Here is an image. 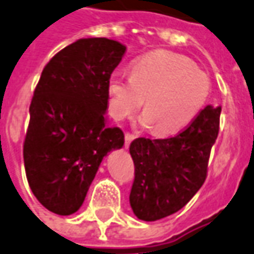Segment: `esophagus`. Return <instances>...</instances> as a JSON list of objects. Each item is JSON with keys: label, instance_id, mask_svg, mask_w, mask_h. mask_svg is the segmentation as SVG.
Masks as SVG:
<instances>
[{"label": "esophagus", "instance_id": "1", "mask_svg": "<svg viewBox=\"0 0 254 254\" xmlns=\"http://www.w3.org/2000/svg\"><path fill=\"white\" fill-rule=\"evenodd\" d=\"M134 135L130 134V133H127V134H125V148H129V146H130V142L134 140Z\"/></svg>", "mask_w": 254, "mask_h": 254}]
</instances>
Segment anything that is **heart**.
<instances>
[{"label": "heart", "instance_id": "obj_1", "mask_svg": "<svg viewBox=\"0 0 254 254\" xmlns=\"http://www.w3.org/2000/svg\"><path fill=\"white\" fill-rule=\"evenodd\" d=\"M209 94L206 73L187 57L168 50L141 56L131 64L130 75L116 71L108 82L109 110L114 119H127L144 104L141 124L160 135L188 127L200 114Z\"/></svg>", "mask_w": 254, "mask_h": 254}]
</instances>
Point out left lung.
<instances>
[{"instance_id":"8db88e82","label":"left lung","mask_w":254,"mask_h":254,"mask_svg":"<svg viewBox=\"0 0 254 254\" xmlns=\"http://www.w3.org/2000/svg\"><path fill=\"white\" fill-rule=\"evenodd\" d=\"M221 106L208 105L179 134L130 144L134 162L130 206L137 218L157 221L191 200L206 180L210 150L220 129Z\"/></svg>"}]
</instances>
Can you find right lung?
<instances>
[{"label":"right lung","mask_w":254,"mask_h":254,"mask_svg":"<svg viewBox=\"0 0 254 254\" xmlns=\"http://www.w3.org/2000/svg\"><path fill=\"white\" fill-rule=\"evenodd\" d=\"M127 48L81 38L60 50L34 89L24 141L29 187L48 210L69 216L84 202L102 158L123 148L124 131L106 124L108 82Z\"/></svg>","instance_id":"obj_1"}]
</instances>
